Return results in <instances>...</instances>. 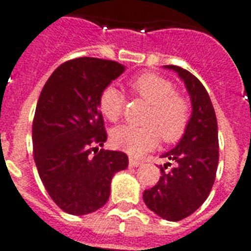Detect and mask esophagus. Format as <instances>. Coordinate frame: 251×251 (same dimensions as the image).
<instances>
[{
	"label": "esophagus",
	"instance_id": "esophagus-1",
	"mask_svg": "<svg viewBox=\"0 0 251 251\" xmlns=\"http://www.w3.org/2000/svg\"><path fill=\"white\" fill-rule=\"evenodd\" d=\"M143 161L141 159H137V157H130L129 159V165L130 167H139Z\"/></svg>",
	"mask_w": 251,
	"mask_h": 251
}]
</instances>
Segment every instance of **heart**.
Masks as SVG:
<instances>
[{
	"label": "heart",
	"instance_id": "b5f03b06",
	"mask_svg": "<svg viewBox=\"0 0 251 251\" xmlns=\"http://www.w3.org/2000/svg\"><path fill=\"white\" fill-rule=\"evenodd\" d=\"M129 87L134 95L150 104L143 121L147 126L116 127L110 135L116 149L137 156L156 146L159 134L167 143H175L183 137L190 121V106L176 94L169 80L147 73L130 80ZM99 106L106 120L117 122L124 112L125 96L114 86H108L100 94Z\"/></svg>",
	"mask_w": 251,
	"mask_h": 251
}]
</instances>
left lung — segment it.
<instances>
[{"instance_id": "1", "label": "left lung", "mask_w": 251, "mask_h": 251, "mask_svg": "<svg viewBox=\"0 0 251 251\" xmlns=\"http://www.w3.org/2000/svg\"><path fill=\"white\" fill-rule=\"evenodd\" d=\"M183 80L191 100L187 129L175 149L161 157L175 163L160 165L161 176L153 187L145 190L146 206L160 218L178 222L202 206L215 182L219 163L218 121L211 99L197 76L185 69L167 65Z\"/></svg>"}]
</instances>
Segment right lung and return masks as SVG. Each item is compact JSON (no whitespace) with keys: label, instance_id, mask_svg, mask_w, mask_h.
<instances>
[{"label":"right lung","instance_id":"add662e5","mask_svg":"<svg viewBox=\"0 0 251 251\" xmlns=\"http://www.w3.org/2000/svg\"><path fill=\"white\" fill-rule=\"evenodd\" d=\"M124 72L125 66L116 61L70 60L53 72L37 100L35 164L53 202L70 215L101 208L109 199L114 173L129 165L125 152L95 147L106 141L100 94Z\"/></svg>","mask_w":251,"mask_h":251}]
</instances>
